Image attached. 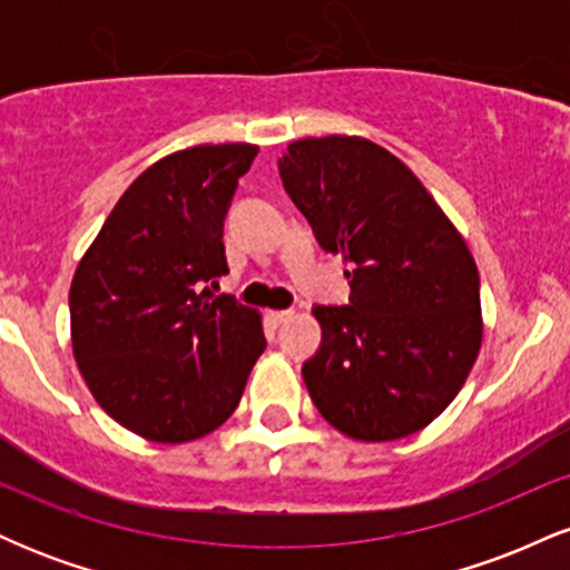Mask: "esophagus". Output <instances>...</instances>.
Masks as SVG:
<instances>
[{"instance_id":"esophagus-1","label":"esophagus","mask_w":570,"mask_h":570,"mask_svg":"<svg viewBox=\"0 0 570 570\" xmlns=\"http://www.w3.org/2000/svg\"><path fill=\"white\" fill-rule=\"evenodd\" d=\"M294 316V311H271V318L276 324H284V322H289V318Z\"/></svg>"}]
</instances>
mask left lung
<instances>
[{
    "label": "left lung",
    "mask_w": 570,
    "mask_h": 570,
    "mask_svg": "<svg viewBox=\"0 0 570 570\" xmlns=\"http://www.w3.org/2000/svg\"><path fill=\"white\" fill-rule=\"evenodd\" d=\"M278 171L318 246L351 265L348 305H313L322 345L303 364L307 394L353 440L415 434L480 353L472 254L417 176L367 139L292 141Z\"/></svg>",
    "instance_id": "obj_1"
}]
</instances>
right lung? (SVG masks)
<instances>
[{
  "instance_id": "obj_1",
  "label": "right lung",
  "mask_w": 570,
  "mask_h": 570,
  "mask_svg": "<svg viewBox=\"0 0 570 570\" xmlns=\"http://www.w3.org/2000/svg\"><path fill=\"white\" fill-rule=\"evenodd\" d=\"M254 144H203L149 166L117 200L69 292L90 394L153 442L212 434L265 351L257 311L217 294L225 217Z\"/></svg>"
}]
</instances>
